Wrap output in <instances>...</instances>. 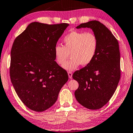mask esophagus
<instances>
[{
  "mask_svg": "<svg viewBox=\"0 0 133 133\" xmlns=\"http://www.w3.org/2000/svg\"><path fill=\"white\" fill-rule=\"evenodd\" d=\"M68 76H69V78L71 79L72 77V73L71 72H68Z\"/></svg>",
  "mask_w": 133,
  "mask_h": 133,
  "instance_id": "esophagus-1",
  "label": "esophagus"
}]
</instances>
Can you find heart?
<instances>
[{"label":"heart","mask_w":133,"mask_h":133,"mask_svg":"<svg viewBox=\"0 0 133 133\" xmlns=\"http://www.w3.org/2000/svg\"><path fill=\"white\" fill-rule=\"evenodd\" d=\"M64 46L56 45L54 52L57 62L60 65L64 63L70 54L71 58L62 65L66 71H74L80 65H88L97 54L98 39L91 32L73 31L63 39Z\"/></svg>","instance_id":"obj_1"}]
</instances>
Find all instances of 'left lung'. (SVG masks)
Masks as SVG:
<instances>
[{"label": "left lung", "instance_id": "left-lung-1", "mask_svg": "<svg viewBox=\"0 0 133 133\" xmlns=\"http://www.w3.org/2000/svg\"><path fill=\"white\" fill-rule=\"evenodd\" d=\"M82 28L92 29L98 39V46L91 63L72 75L79 83L75 96L86 108L98 109L111 98L121 78L119 43L112 32L99 21H90L76 28Z\"/></svg>", "mask_w": 133, "mask_h": 133}]
</instances>
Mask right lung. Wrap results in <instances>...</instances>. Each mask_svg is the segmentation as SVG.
<instances>
[{
    "label": "right lung",
    "mask_w": 133,
    "mask_h": 133,
    "mask_svg": "<svg viewBox=\"0 0 133 133\" xmlns=\"http://www.w3.org/2000/svg\"><path fill=\"white\" fill-rule=\"evenodd\" d=\"M69 25L34 22L14 40L11 81L19 99L32 111L43 112L53 105L68 80L66 71L55 61L54 49Z\"/></svg>",
    "instance_id": "1"
}]
</instances>
